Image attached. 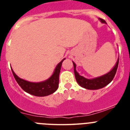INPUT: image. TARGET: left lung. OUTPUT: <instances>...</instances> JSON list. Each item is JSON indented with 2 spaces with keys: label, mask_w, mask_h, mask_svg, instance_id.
Masks as SVG:
<instances>
[{
  "label": "left lung",
  "mask_w": 130,
  "mask_h": 130,
  "mask_svg": "<svg viewBox=\"0 0 130 130\" xmlns=\"http://www.w3.org/2000/svg\"><path fill=\"white\" fill-rule=\"evenodd\" d=\"M99 19L103 23H106L105 21L103 19L99 18ZM119 58L117 60L115 66L109 72H108L107 73L102 75V76L90 79H87V78L79 75V73L76 71V65L73 62V70H74V73H75V79H76L77 82L81 87H83L86 89H89V90H97V89L103 88L107 85L109 83H110L114 78L117 68H118V66H119Z\"/></svg>",
  "instance_id": "1"
}]
</instances>
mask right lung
<instances>
[{"instance_id": "obj_1", "label": "right lung", "mask_w": 130, "mask_h": 130, "mask_svg": "<svg viewBox=\"0 0 130 130\" xmlns=\"http://www.w3.org/2000/svg\"><path fill=\"white\" fill-rule=\"evenodd\" d=\"M65 58L60 62L55 69L53 75L48 79L40 83H32L19 78L11 68L15 79L23 90L28 94L36 96H46L55 92L57 90L59 83V73L62 63Z\"/></svg>"}]
</instances>
